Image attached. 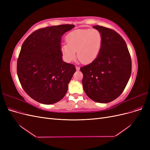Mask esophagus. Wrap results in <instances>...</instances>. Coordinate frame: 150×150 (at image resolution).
<instances>
[{
	"mask_svg": "<svg viewBox=\"0 0 150 150\" xmlns=\"http://www.w3.org/2000/svg\"><path fill=\"white\" fill-rule=\"evenodd\" d=\"M76 70H77V71H79V69H80V67H78V66H76Z\"/></svg>",
	"mask_w": 150,
	"mask_h": 150,
	"instance_id": "esophagus-1",
	"label": "esophagus"
}]
</instances>
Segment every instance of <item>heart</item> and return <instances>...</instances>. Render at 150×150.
I'll use <instances>...</instances> for the list:
<instances>
[{"mask_svg": "<svg viewBox=\"0 0 150 150\" xmlns=\"http://www.w3.org/2000/svg\"><path fill=\"white\" fill-rule=\"evenodd\" d=\"M66 42L62 46L61 51L67 62L74 60L78 51L79 59L84 64H89L96 59L100 52L103 37L96 29H80L68 34Z\"/></svg>", "mask_w": 150, "mask_h": 150, "instance_id": "heart-1", "label": "heart"}]
</instances>
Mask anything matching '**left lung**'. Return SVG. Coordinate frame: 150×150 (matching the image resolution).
<instances>
[{"instance_id":"1","label":"left lung","mask_w":150,"mask_h":150,"mask_svg":"<svg viewBox=\"0 0 150 150\" xmlns=\"http://www.w3.org/2000/svg\"><path fill=\"white\" fill-rule=\"evenodd\" d=\"M103 37L100 52L91 63L81 67L82 83L92 100L107 103L119 97L128 84L131 74V59L126 44L114 30L93 26Z\"/></svg>"}]
</instances>
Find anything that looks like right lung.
Segmentation results:
<instances>
[{
  "label": "right lung",
  "mask_w": 150,
  "mask_h": 150,
  "mask_svg": "<svg viewBox=\"0 0 150 150\" xmlns=\"http://www.w3.org/2000/svg\"><path fill=\"white\" fill-rule=\"evenodd\" d=\"M64 24L33 32L22 44L17 73L24 91L35 101L51 104L65 96L75 66L62 60V35L74 28Z\"/></svg>",
  "instance_id": "right-lung-1"
}]
</instances>
